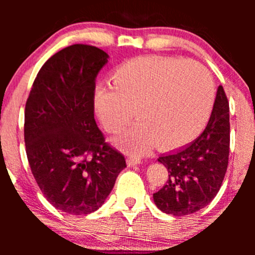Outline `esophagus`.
I'll use <instances>...</instances> for the list:
<instances>
[{
    "instance_id": "34e87169",
    "label": "esophagus",
    "mask_w": 255,
    "mask_h": 255,
    "mask_svg": "<svg viewBox=\"0 0 255 255\" xmlns=\"http://www.w3.org/2000/svg\"><path fill=\"white\" fill-rule=\"evenodd\" d=\"M127 164L129 166L137 165V164H140V159L139 158H133V156H129V158L127 159Z\"/></svg>"
}]
</instances>
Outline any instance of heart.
<instances>
[{"label": "heart", "instance_id": "b5f03b06", "mask_svg": "<svg viewBox=\"0 0 255 255\" xmlns=\"http://www.w3.org/2000/svg\"><path fill=\"white\" fill-rule=\"evenodd\" d=\"M110 85L94 91V109L102 127L120 133L134 116L138 122L118 139L126 150L142 153L154 143L175 149L196 139L206 128L215 82L206 68L179 58L144 56L125 61Z\"/></svg>", "mask_w": 255, "mask_h": 255}]
</instances>
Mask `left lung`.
Masks as SVG:
<instances>
[{
    "label": "left lung",
    "mask_w": 255,
    "mask_h": 255,
    "mask_svg": "<svg viewBox=\"0 0 255 255\" xmlns=\"http://www.w3.org/2000/svg\"><path fill=\"white\" fill-rule=\"evenodd\" d=\"M230 155V105L218 86L212 115L199 138L185 148L159 156L169 173L166 184L153 194L156 207L185 216L207 206L225 179Z\"/></svg>",
    "instance_id": "8db88e82"
}]
</instances>
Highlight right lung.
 I'll return each instance as SVG.
<instances>
[{
  "instance_id": "add662e5",
  "label": "right lung",
  "mask_w": 255,
  "mask_h": 255,
  "mask_svg": "<svg viewBox=\"0 0 255 255\" xmlns=\"http://www.w3.org/2000/svg\"><path fill=\"white\" fill-rule=\"evenodd\" d=\"M109 58L92 45L64 48L42 66L25 104L30 170L45 199L70 215L99 210L127 166L94 117L95 80Z\"/></svg>"
}]
</instances>
